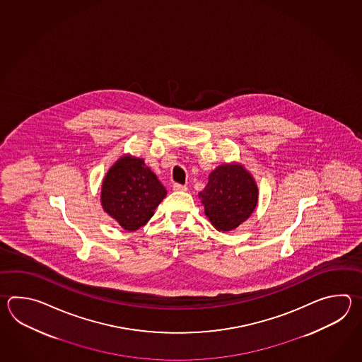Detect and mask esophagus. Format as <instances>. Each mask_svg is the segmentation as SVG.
I'll return each instance as SVG.
<instances>
[{
	"label": "esophagus",
	"mask_w": 362,
	"mask_h": 362,
	"mask_svg": "<svg viewBox=\"0 0 362 362\" xmlns=\"http://www.w3.org/2000/svg\"><path fill=\"white\" fill-rule=\"evenodd\" d=\"M172 189H173L175 192H186V190H187V187H186L185 185L181 184H173Z\"/></svg>",
	"instance_id": "obj_1"
}]
</instances>
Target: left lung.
I'll use <instances>...</instances> for the list:
<instances>
[{"mask_svg":"<svg viewBox=\"0 0 362 362\" xmlns=\"http://www.w3.org/2000/svg\"><path fill=\"white\" fill-rule=\"evenodd\" d=\"M204 214L217 230L235 229L254 212L257 186L252 176L239 164L216 168L200 192Z\"/></svg>","mask_w":362,"mask_h":362,"instance_id":"8db88e82","label":"left lung"}]
</instances>
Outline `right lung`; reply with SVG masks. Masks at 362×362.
Returning <instances> with one entry per match:
<instances>
[{
    "label": "right lung",
    "instance_id": "obj_1",
    "mask_svg": "<svg viewBox=\"0 0 362 362\" xmlns=\"http://www.w3.org/2000/svg\"><path fill=\"white\" fill-rule=\"evenodd\" d=\"M167 190L142 159L123 156L102 184L103 209L125 230H137L154 215Z\"/></svg>",
    "mask_w": 362,
    "mask_h": 362
}]
</instances>
